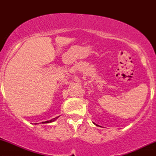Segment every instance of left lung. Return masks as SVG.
<instances>
[{
	"mask_svg": "<svg viewBox=\"0 0 156 156\" xmlns=\"http://www.w3.org/2000/svg\"><path fill=\"white\" fill-rule=\"evenodd\" d=\"M94 124H95V125H96V126H98V125H97V124H96V123H94Z\"/></svg>",
	"mask_w": 156,
	"mask_h": 156,
	"instance_id": "obj_1",
	"label": "left lung"
}]
</instances>
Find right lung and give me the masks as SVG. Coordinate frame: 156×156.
Returning <instances> with one entry per match:
<instances>
[{
	"instance_id": "obj_1",
	"label": "right lung",
	"mask_w": 156,
	"mask_h": 156,
	"mask_svg": "<svg viewBox=\"0 0 156 156\" xmlns=\"http://www.w3.org/2000/svg\"><path fill=\"white\" fill-rule=\"evenodd\" d=\"M58 118H59V116H57V117H56V118H54V119H51V120H50V121H44V122H42V123H48L53 122V121H56V119H58ZM35 124H37V123H35Z\"/></svg>"
}]
</instances>
